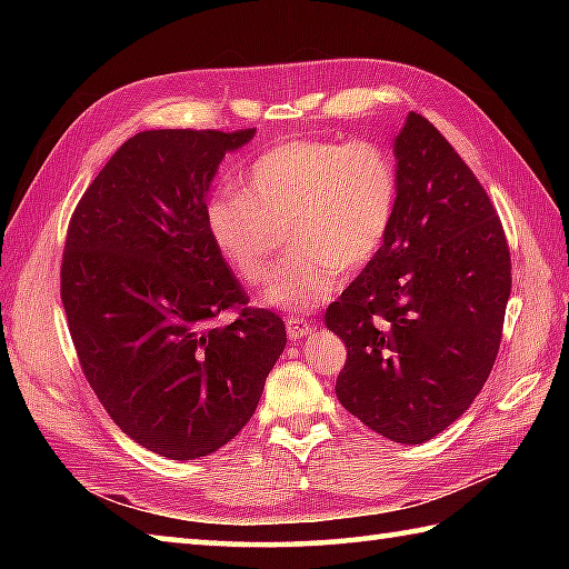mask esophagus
<instances>
[{"label": "esophagus", "mask_w": 569, "mask_h": 569, "mask_svg": "<svg viewBox=\"0 0 569 569\" xmlns=\"http://www.w3.org/2000/svg\"><path fill=\"white\" fill-rule=\"evenodd\" d=\"M286 332H288V340L296 342V340H300V337H306V335L312 332V325L303 318L291 316V318H286Z\"/></svg>", "instance_id": "34e87169"}]
</instances>
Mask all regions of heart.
<instances>
[{"label":"heart","instance_id":"1","mask_svg":"<svg viewBox=\"0 0 569 569\" xmlns=\"http://www.w3.org/2000/svg\"><path fill=\"white\" fill-rule=\"evenodd\" d=\"M239 192L204 204V232L227 269L261 283L286 227L291 259L263 303L312 310L377 257L393 224L398 180L389 156L367 141L288 139L261 151L239 176Z\"/></svg>","mask_w":569,"mask_h":569}]
</instances>
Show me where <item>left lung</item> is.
Returning a JSON list of instances; mask_svg holds the SVG:
<instances>
[{
  "label": "left lung",
  "mask_w": 569,
  "mask_h": 569,
  "mask_svg": "<svg viewBox=\"0 0 569 569\" xmlns=\"http://www.w3.org/2000/svg\"><path fill=\"white\" fill-rule=\"evenodd\" d=\"M393 156V224L325 325L347 347L340 403L383 438L420 445L489 379L511 257L487 190L426 117H406Z\"/></svg>",
  "instance_id": "1"
}]
</instances>
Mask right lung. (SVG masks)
<instances>
[{
	"label": "right lung",
	"mask_w": 569,
	"mask_h": 569,
	"mask_svg": "<svg viewBox=\"0 0 569 569\" xmlns=\"http://www.w3.org/2000/svg\"><path fill=\"white\" fill-rule=\"evenodd\" d=\"M257 129H149L70 217L60 298L84 379L122 432L168 459L220 450L257 410L286 325L249 308L204 232L224 153ZM237 307L238 320L211 322Z\"/></svg>",
	"instance_id": "obj_1"
}]
</instances>
